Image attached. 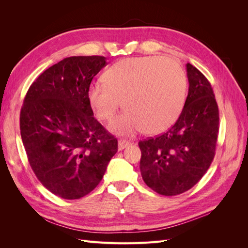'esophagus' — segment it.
Returning <instances> with one entry per match:
<instances>
[{
  "mask_svg": "<svg viewBox=\"0 0 248 248\" xmlns=\"http://www.w3.org/2000/svg\"><path fill=\"white\" fill-rule=\"evenodd\" d=\"M130 145V142L126 140H120L118 141V150L119 151H122L123 149H125L126 147H128Z\"/></svg>",
  "mask_w": 248,
  "mask_h": 248,
  "instance_id": "obj_1",
  "label": "esophagus"
}]
</instances>
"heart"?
Wrapping results in <instances>:
<instances>
[{
	"label": "heart",
	"instance_id": "1",
	"mask_svg": "<svg viewBox=\"0 0 248 248\" xmlns=\"http://www.w3.org/2000/svg\"><path fill=\"white\" fill-rule=\"evenodd\" d=\"M103 81L89 87L88 100L102 121H110L122 103L125 110L110 124V130L120 136L140 130L162 133L181 115L187 81L174 60L157 56L123 59L109 67Z\"/></svg>",
	"mask_w": 248,
	"mask_h": 248
}]
</instances>
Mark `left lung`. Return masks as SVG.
I'll list each match as a JSON object with an SVG mask.
<instances>
[{"mask_svg": "<svg viewBox=\"0 0 248 248\" xmlns=\"http://www.w3.org/2000/svg\"><path fill=\"white\" fill-rule=\"evenodd\" d=\"M189 88L181 115L161 136L139 142L140 175L162 196H177L196 185L211 164L219 129L218 107L208 79L186 64Z\"/></svg>", "mask_w": 248, "mask_h": 248, "instance_id": "8db88e82", "label": "left lung"}]
</instances>
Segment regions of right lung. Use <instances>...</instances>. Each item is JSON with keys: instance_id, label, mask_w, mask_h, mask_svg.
Wrapping results in <instances>:
<instances>
[{"instance_id": "add662e5", "label": "right lung", "mask_w": 248, "mask_h": 248, "mask_svg": "<svg viewBox=\"0 0 248 248\" xmlns=\"http://www.w3.org/2000/svg\"><path fill=\"white\" fill-rule=\"evenodd\" d=\"M107 58H65L30 87L20 110V136L42 185L56 196L78 200L99 184L118 151V140L94 118L88 100L93 78Z\"/></svg>"}]
</instances>
